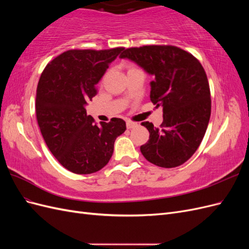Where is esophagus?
Wrapping results in <instances>:
<instances>
[{"mask_svg": "<svg viewBox=\"0 0 249 249\" xmlns=\"http://www.w3.org/2000/svg\"><path fill=\"white\" fill-rule=\"evenodd\" d=\"M138 124L136 123H133V122H130V120H127L126 122V127L127 129H133V127H136Z\"/></svg>", "mask_w": 249, "mask_h": 249, "instance_id": "obj_1", "label": "esophagus"}]
</instances>
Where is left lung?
I'll list each match as a JSON object with an SVG mask.
<instances>
[{
  "label": "left lung",
  "mask_w": 249,
  "mask_h": 249,
  "mask_svg": "<svg viewBox=\"0 0 249 249\" xmlns=\"http://www.w3.org/2000/svg\"><path fill=\"white\" fill-rule=\"evenodd\" d=\"M122 59L139 65L154 81L150 101L163 108L161 129L142 123L149 132L140 146L145 159L159 167H177L190 159L205 136L211 116V93L198 60L172 46H144L124 51Z\"/></svg>",
  "instance_id": "1"
}]
</instances>
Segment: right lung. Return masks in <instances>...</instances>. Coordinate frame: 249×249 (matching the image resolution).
I'll return each mask as SVG.
<instances>
[{
    "label": "right lung",
    "instance_id": "right-lung-1",
    "mask_svg": "<svg viewBox=\"0 0 249 249\" xmlns=\"http://www.w3.org/2000/svg\"><path fill=\"white\" fill-rule=\"evenodd\" d=\"M124 48L71 50L50 62L36 92V117L51 153L64 168L89 175L106 166L116 138L125 130L122 118L96 125L85 106L96 85Z\"/></svg>",
    "mask_w": 249,
    "mask_h": 249
}]
</instances>
